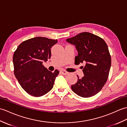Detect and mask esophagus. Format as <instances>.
Returning <instances> with one entry per match:
<instances>
[{
  "label": "esophagus",
  "instance_id": "1",
  "mask_svg": "<svg viewBox=\"0 0 127 127\" xmlns=\"http://www.w3.org/2000/svg\"><path fill=\"white\" fill-rule=\"evenodd\" d=\"M61 73L63 74H64V75H67V74H68V72H67V71H66L65 70H64V69H62V70H61Z\"/></svg>",
  "mask_w": 127,
  "mask_h": 127
}]
</instances>
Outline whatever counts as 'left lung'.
<instances>
[{"mask_svg": "<svg viewBox=\"0 0 127 127\" xmlns=\"http://www.w3.org/2000/svg\"><path fill=\"white\" fill-rule=\"evenodd\" d=\"M75 46L78 53L75 63L85 64L84 76L71 86L79 96L88 98L99 92L108 79L111 61L108 47L103 39L93 33L84 32L66 40Z\"/></svg>", "mask_w": 127, "mask_h": 127, "instance_id": "obj_1", "label": "left lung"}]
</instances>
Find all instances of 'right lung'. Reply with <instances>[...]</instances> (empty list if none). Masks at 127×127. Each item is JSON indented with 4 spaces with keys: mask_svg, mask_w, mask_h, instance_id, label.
<instances>
[{
    "mask_svg": "<svg viewBox=\"0 0 127 127\" xmlns=\"http://www.w3.org/2000/svg\"><path fill=\"white\" fill-rule=\"evenodd\" d=\"M57 40L36 37L19 45L13 56L14 73L25 91L40 97L52 89L59 71L48 70L42 64L51 56V48Z\"/></svg>",
    "mask_w": 127,
    "mask_h": 127,
    "instance_id": "1",
    "label": "right lung"
}]
</instances>
